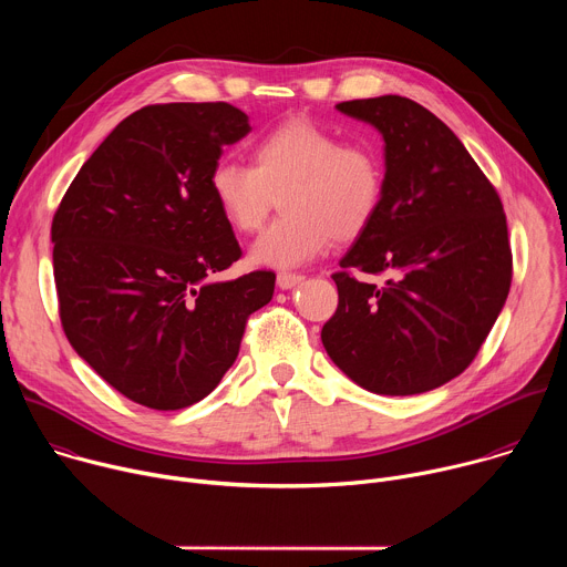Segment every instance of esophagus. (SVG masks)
<instances>
[{
  "instance_id": "34e87169",
  "label": "esophagus",
  "mask_w": 567,
  "mask_h": 567,
  "mask_svg": "<svg viewBox=\"0 0 567 567\" xmlns=\"http://www.w3.org/2000/svg\"><path fill=\"white\" fill-rule=\"evenodd\" d=\"M302 280H305V276H300V274H291V271H280V274H278V278H276V282H278V287H280V289H291V287L300 285Z\"/></svg>"
}]
</instances>
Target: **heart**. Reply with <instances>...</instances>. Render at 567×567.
Masks as SVG:
<instances>
[{"mask_svg": "<svg viewBox=\"0 0 567 567\" xmlns=\"http://www.w3.org/2000/svg\"><path fill=\"white\" fill-rule=\"evenodd\" d=\"M208 186L226 221L258 230L280 195L282 215L256 239L258 265L291 269L318 258L330 239L359 237L383 197V166L365 143L339 138L309 118H293L254 145V166L219 158Z\"/></svg>", "mask_w": 567, "mask_h": 567, "instance_id": "b5f03b06", "label": "heart"}]
</instances>
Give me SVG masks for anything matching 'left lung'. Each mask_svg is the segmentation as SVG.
I'll return each instance as SVG.
<instances>
[{
    "label": "left lung",
    "mask_w": 567,
    "mask_h": 567,
    "mask_svg": "<svg viewBox=\"0 0 567 567\" xmlns=\"http://www.w3.org/2000/svg\"><path fill=\"white\" fill-rule=\"evenodd\" d=\"M337 110L381 132L385 177L374 219L332 274L339 307L320 339L370 392H429L471 365L507 300L503 202L462 141L420 103L379 96ZM354 270L389 280L379 288Z\"/></svg>",
    "instance_id": "obj_1"
}]
</instances>
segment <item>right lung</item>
Returning <instances> with one entry per match:
<instances>
[{
	"mask_svg": "<svg viewBox=\"0 0 567 567\" xmlns=\"http://www.w3.org/2000/svg\"><path fill=\"white\" fill-rule=\"evenodd\" d=\"M251 132L228 103L147 105L121 121L51 224L62 330L112 388L152 411L210 394L274 271L213 280L241 258L208 177Z\"/></svg>",
	"mask_w": 567,
	"mask_h": 567,
	"instance_id": "1",
	"label": "right lung"
}]
</instances>
